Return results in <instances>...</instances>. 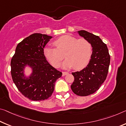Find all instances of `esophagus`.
I'll use <instances>...</instances> for the list:
<instances>
[{
	"instance_id": "1",
	"label": "esophagus",
	"mask_w": 126,
	"mask_h": 126,
	"mask_svg": "<svg viewBox=\"0 0 126 126\" xmlns=\"http://www.w3.org/2000/svg\"><path fill=\"white\" fill-rule=\"evenodd\" d=\"M68 72H62L63 76H65V75H68Z\"/></svg>"
}]
</instances>
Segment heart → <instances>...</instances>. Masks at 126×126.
I'll list each match as a JSON object with an SVG mask.
<instances>
[{
    "label": "heart",
    "mask_w": 126,
    "mask_h": 126,
    "mask_svg": "<svg viewBox=\"0 0 126 126\" xmlns=\"http://www.w3.org/2000/svg\"><path fill=\"white\" fill-rule=\"evenodd\" d=\"M56 47H46L44 54L53 66L58 67L64 57L67 59L62 64L63 68L73 67L74 69L85 67L90 59L92 54L91 44L86 39H77L70 35H63L54 41Z\"/></svg>",
    "instance_id": "obj_1"
}]
</instances>
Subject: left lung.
Listing matches in <instances>:
<instances>
[{"instance_id": "left-lung-1", "label": "left lung", "mask_w": 126, "mask_h": 126, "mask_svg": "<svg viewBox=\"0 0 126 126\" xmlns=\"http://www.w3.org/2000/svg\"><path fill=\"white\" fill-rule=\"evenodd\" d=\"M77 32L88 40L93 47L87 66L80 71L72 73L75 78L71 86L72 90L77 95L85 96L95 93L106 79L110 58L107 45L98 36L85 30Z\"/></svg>"}]
</instances>
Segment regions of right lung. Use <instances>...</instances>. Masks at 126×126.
Wrapping results in <instances>:
<instances>
[{
  "label": "right lung",
  "instance_id": "right-lung-1",
  "mask_svg": "<svg viewBox=\"0 0 126 126\" xmlns=\"http://www.w3.org/2000/svg\"><path fill=\"white\" fill-rule=\"evenodd\" d=\"M51 38L47 35L33 33L17 45L11 60L13 81L22 94L31 100H44L50 97L55 81L62 75L50 64L44 54V48ZM27 65L32 68L28 78L24 75Z\"/></svg>",
  "mask_w": 126,
  "mask_h": 126
}]
</instances>
